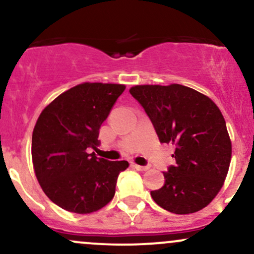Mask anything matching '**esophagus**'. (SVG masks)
Returning <instances> with one entry per match:
<instances>
[{"label": "esophagus", "instance_id": "esophagus-1", "mask_svg": "<svg viewBox=\"0 0 254 254\" xmlns=\"http://www.w3.org/2000/svg\"><path fill=\"white\" fill-rule=\"evenodd\" d=\"M132 167L136 168L137 171H147V170H149V167H148V166H141V165H137V164H133Z\"/></svg>", "mask_w": 254, "mask_h": 254}]
</instances>
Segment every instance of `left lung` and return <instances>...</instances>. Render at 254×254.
Listing matches in <instances>:
<instances>
[{"mask_svg":"<svg viewBox=\"0 0 254 254\" xmlns=\"http://www.w3.org/2000/svg\"><path fill=\"white\" fill-rule=\"evenodd\" d=\"M129 92L147 112L160 142L176 145V166L164 172L165 185L150 192L153 199L173 214L202 210L222 189L232 159L220 109L209 97L178 83L141 84Z\"/></svg>","mask_w":254,"mask_h":254,"instance_id":"left-lung-1","label":"left lung"}]
</instances>
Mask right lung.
I'll return each instance as SVG.
<instances>
[{"label":"right lung","mask_w":254,"mask_h":254,"mask_svg":"<svg viewBox=\"0 0 254 254\" xmlns=\"http://www.w3.org/2000/svg\"><path fill=\"white\" fill-rule=\"evenodd\" d=\"M125 86L83 82L65 90L40 113L32 135V162L44 193L75 214H90L115 196L127 161L88 153L99 144V129Z\"/></svg>","instance_id":"1"}]
</instances>
